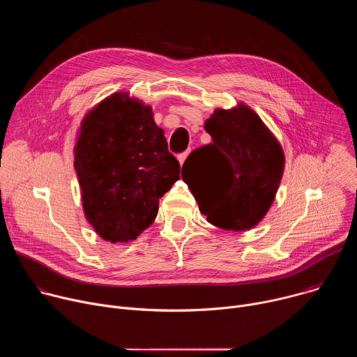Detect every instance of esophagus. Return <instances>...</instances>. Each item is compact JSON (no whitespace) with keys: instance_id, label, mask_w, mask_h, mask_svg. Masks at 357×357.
I'll return each mask as SVG.
<instances>
[{"instance_id":"1","label":"esophagus","mask_w":357,"mask_h":357,"mask_svg":"<svg viewBox=\"0 0 357 357\" xmlns=\"http://www.w3.org/2000/svg\"><path fill=\"white\" fill-rule=\"evenodd\" d=\"M188 154H189V152L186 151V152H183V154H179V155H178V161H179V164H181V165H183V162H185V160H186Z\"/></svg>"}]
</instances>
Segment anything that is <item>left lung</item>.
<instances>
[{
  "label": "left lung",
  "mask_w": 357,
  "mask_h": 357,
  "mask_svg": "<svg viewBox=\"0 0 357 357\" xmlns=\"http://www.w3.org/2000/svg\"><path fill=\"white\" fill-rule=\"evenodd\" d=\"M205 130L212 142L190 152L182 179L209 223L223 230H250L275 199L285 165L281 144L244 103L216 109Z\"/></svg>",
  "instance_id": "8db88e82"
}]
</instances>
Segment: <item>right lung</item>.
<instances>
[{
    "label": "right lung",
    "instance_id": "obj_1",
    "mask_svg": "<svg viewBox=\"0 0 357 357\" xmlns=\"http://www.w3.org/2000/svg\"><path fill=\"white\" fill-rule=\"evenodd\" d=\"M75 169L87 222L103 240L127 243L155 220L181 165L151 106L117 91L82 120Z\"/></svg>",
    "mask_w": 357,
    "mask_h": 357
}]
</instances>
